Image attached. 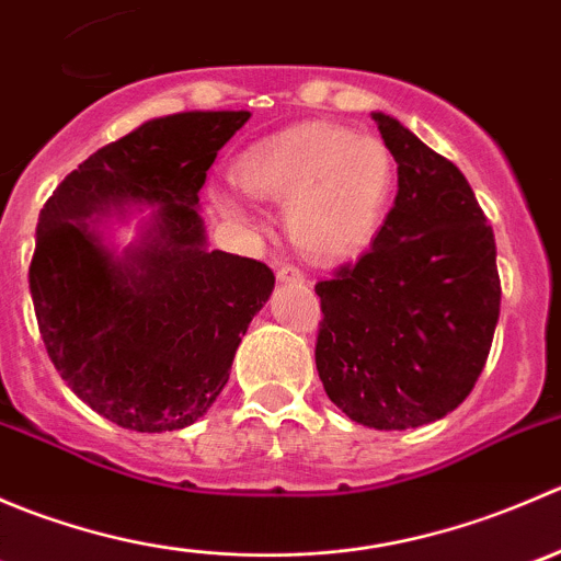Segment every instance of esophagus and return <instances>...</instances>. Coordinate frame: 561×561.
I'll list each match as a JSON object with an SVG mask.
<instances>
[{"label":"esophagus","mask_w":561,"mask_h":561,"mask_svg":"<svg viewBox=\"0 0 561 561\" xmlns=\"http://www.w3.org/2000/svg\"><path fill=\"white\" fill-rule=\"evenodd\" d=\"M276 279L279 282H298V285H301V282H307V276H304V271L301 268H296V265H279V271H276Z\"/></svg>","instance_id":"1"}]
</instances>
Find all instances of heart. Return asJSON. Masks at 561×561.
Listing matches in <instances>:
<instances>
[{"label": "heart", "mask_w": 561, "mask_h": 561, "mask_svg": "<svg viewBox=\"0 0 561 561\" xmlns=\"http://www.w3.org/2000/svg\"><path fill=\"white\" fill-rule=\"evenodd\" d=\"M233 181L249 195L285 203L287 233L304 254L344 260L364 252L380 233L396 162L375 135L312 122L241 151ZM214 197L228 211H239L222 190H214Z\"/></svg>", "instance_id": "b5f03b06"}]
</instances>
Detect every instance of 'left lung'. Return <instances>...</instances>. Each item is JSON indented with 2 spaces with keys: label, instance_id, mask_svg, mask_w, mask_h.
<instances>
[{
  "label": "left lung",
  "instance_id": "obj_1",
  "mask_svg": "<svg viewBox=\"0 0 561 561\" xmlns=\"http://www.w3.org/2000/svg\"><path fill=\"white\" fill-rule=\"evenodd\" d=\"M399 192L375 244L314 285L317 375L355 423L401 432L454 412L500 320L494 230L463 173L404 124L371 113Z\"/></svg>",
  "mask_w": 561,
  "mask_h": 561
}]
</instances>
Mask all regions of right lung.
Listing matches in <instances>:
<instances>
[{
  "mask_svg": "<svg viewBox=\"0 0 561 561\" xmlns=\"http://www.w3.org/2000/svg\"><path fill=\"white\" fill-rule=\"evenodd\" d=\"M249 111L151 118L94 151L45 201L30 290L48 358L72 393L122 428L175 432L217 401L274 271L206 247L197 192ZM160 205L116 259L85 219Z\"/></svg>",
  "mask_w": 561,
  "mask_h": 561,
  "instance_id": "add662e5",
  "label": "right lung"
}]
</instances>
